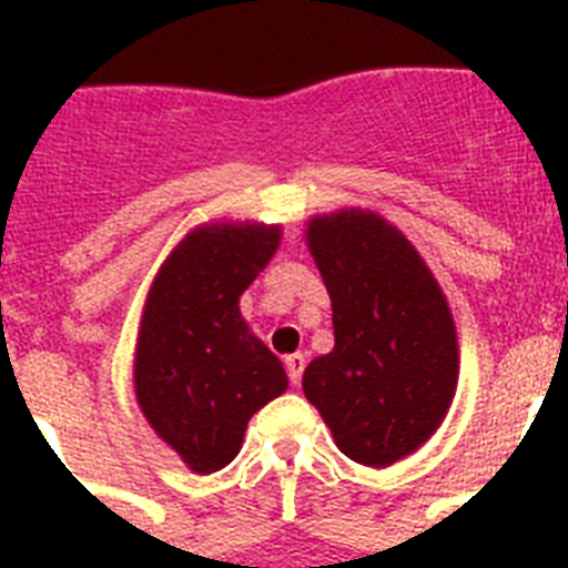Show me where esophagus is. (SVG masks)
Returning <instances> with one entry per match:
<instances>
[{"label":"esophagus","mask_w":568,"mask_h":568,"mask_svg":"<svg viewBox=\"0 0 568 568\" xmlns=\"http://www.w3.org/2000/svg\"><path fill=\"white\" fill-rule=\"evenodd\" d=\"M303 368H306V356H303V354L285 356V372H288V379H292L294 386H301Z\"/></svg>","instance_id":"esophagus-1"}]
</instances>
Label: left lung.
Returning <instances> with one entry per match:
<instances>
[{"instance_id":"obj_1","label":"left lung","mask_w":568,"mask_h":568,"mask_svg":"<svg viewBox=\"0 0 568 568\" xmlns=\"http://www.w3.org/2000/svg\"><path fill=\"white\" fill-rule=\"evenodd\" d=\"M306 244L333 301L336 347L303 372V395L338 450L397 463L430 439L457 388V329L418 250L363 209L310 221Z\"/></svg>"}]
</instances>
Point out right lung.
Returning <instances> with one entry per match:
<instances>
[{
    "mask_svg": "<svg viewBox=\"0 0 568 568\" xmlns=\"http://www.w3.org/2000/svg\"><path fill=\"white\" fill-rule=\"evenodd\" d=\"M280 226L205 223L173 250L146 294L135 395L146 422L196 475L230 466L253 413L288 388L250 333L239 297L280 247Z\"/></svg>",
    "mask_w": 568,
    "mask_h": 568,
    "instance_id": "1",
    "label": "right lung"
}]
</instances>
